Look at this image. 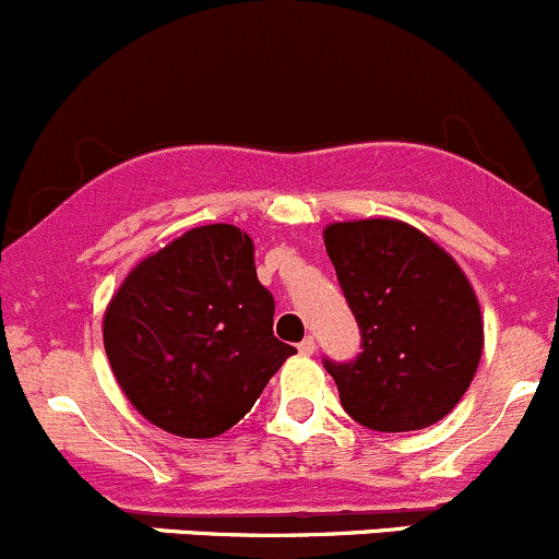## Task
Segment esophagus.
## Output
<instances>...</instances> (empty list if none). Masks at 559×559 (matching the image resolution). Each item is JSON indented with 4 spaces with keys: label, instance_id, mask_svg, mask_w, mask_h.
<instances>
[{
    "label": "esophagus",
    "instance_id": "esophagus-1",
    "mask_svg": "<svg viewBox=\"0 0 559 559\" xmlns=\"http://www.w3.org/2000/svg\"><path fill=\"white\" fill-rule=\"evenodd\" d=\"M297 352H300L302 357H311V354L316 352V341H313V337L308 335L306 341H300V343H297Z\"/></svg>",
    "mask_w": 559,
    "mask_h": 559
}]
</instances>
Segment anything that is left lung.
Wrapping results in <instances>:
<instances>
[{
  "instance_id": "obj_1",
  "label": "left lung",
  "mask_w": 559,
  "mask_h": 559,
  "mask_svg": "<svg viewBox=\"0 0 559 559\" xmlns=\"http://www.w3.org/2000/svg\"><path fill=\"white\" fill-rule=\"evenodd\" d=\"M324 246L362 332L357 359H324L343 411L379 432L441 421L481 359L471 281L441 246L394 218L330 224Z\"/></svg>"
}]
</instances>
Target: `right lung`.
Wrapping results in <instances>:
<instances>
[{"mask_svg":"<svg viewBox=\"0 0 559 559\" xmlns=\"http://www.w3.org/2000/svg\"><path fill=\"white\" fill-rule=\"evenodd\" d=\"M273 313L251 238L233 224H207L123 278L105 311V352L118 386L151 425L216 438L295 354L273 335Z\"/></svg>","mask_w":559,"mask_h":559,"instance_id":"right-lung-1","label":"right lung"}]
</instances>
